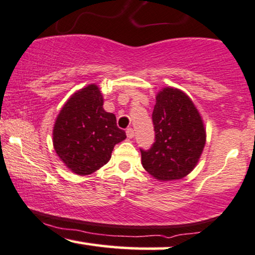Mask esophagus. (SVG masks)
<instances>
[{
	"instance_id": "esophagus-1",
	"label": "esophagus",
	"mask_w": 255,
	"mask_h": 255,
	"mask_svg": "<svg viewBox=\"0 0 255 255\" xmlns=\"http://www.w3.org/2000/svg\"><path fill=\"white\" fill-rule=\"evenodd\" d=\"M127 135H128V138H133L134 137V131H133V128H127Z\"/></svg>"
}]
</instances>
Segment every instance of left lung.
I'll return each instance as SVG.
<instances>
[{"mask_svg":"<svg viewBox=\"0 0 255 255\" xmlns=\"http://www.w3.org/2000/svg\"><path fill=\"white\" fill-rule=\"evenodd\" d=\"M155 140L140 148L142 167L159 181L182 179L197 165L205 145L203 121L189 96L167 87L156 95L152 114Z\"/></svg>","mask_w":255,"mask_h":255,"instance_id":"8db88e82","label":"left lung"}]
</instances>
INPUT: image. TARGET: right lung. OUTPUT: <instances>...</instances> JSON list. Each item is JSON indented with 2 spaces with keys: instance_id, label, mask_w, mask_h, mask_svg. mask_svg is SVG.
I'll return each mask as SVG.
<instances>
[{
  "instance_id": "1",
  "label": "right lung",
  "mask_w": 255,
  "mask_h": 255,
  "mask_svg": "<svg viewBox=\"0 0 255 255\" xmlns=\"http://www.w3.org/2000/svg\"><path fill=\"white\" fill-rule=\"evenodd\" d=\"M127 138L116 116L103 109V96L96 85L69 97L53 128V146L61 161L78 175H89L106 165L115 145Z\"/></svg>"
}]
</instances>
